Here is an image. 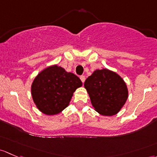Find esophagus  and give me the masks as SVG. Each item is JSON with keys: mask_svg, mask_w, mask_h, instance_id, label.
Returning <instances> with one entry per match:
<instances>
[{"mask_svg": "<svg viewBox=\"0 0 157 157\" xmlns=\"http://www.w3.org/2000/svg\"><path fill=\"white\" fill-rule=\"evenodd\" d=\"M80 79H81V81H82V82L84 83V82H85V75H81Z\"/></svg>", "mask_w": 157, "mask_h": 157, "instance_id": "esophagus-1", "label": "esophagus"}]
</instances>
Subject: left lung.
<instances>
[{
  "mask_svg": "<svg viewBox=\"0 0 157 157\" xmlns=\"http://www.w3.org/2000/svg\"><path fill=\"white\" fill-rule=\"evenodd\" d=\"M84 85L95 110L103 116L117 113L128 98L125 82L116 72L106 69L94 71Z\"/></svg>",
  "mask_w": 157,
  "mask_h": 157,
  "instance_id": "obj_1",
  "label": "left lung"
}]
</instances>
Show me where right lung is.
Returning a JSON list of instances; mask_svg holds the SVG:
<instances>
[{"mask_svg": "<svg viewBox=\"0 0 157 157\" xmlns=\"http://www.w3.org/2000/svg\"><path fill=\"white\" fill-rule=\"evenodd\" d=\"M82 85V81L75 74L52 66L35 78L32 85V98L43 113L57 114L67 107L73 92Z\"/></svg>", "mask_w": 157, "mask_h": 157, "instance_id": "right-lung-1", "label": "right lung"}]
</instances>
